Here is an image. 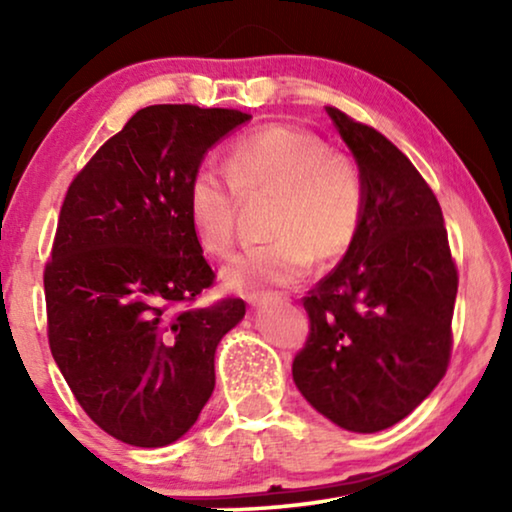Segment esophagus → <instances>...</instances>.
<instances>
[{
    "label": "esophagus",
    "instance_id": "34e87169",
    "mask_svg": "<svg viewBox=\"0 0 512 512\" xmlns=\"http://www.w3.org/2000/svg\"><path fill=\"white\" fill-rule=\"evenodd\" d=\"M249 300H251V303H258V300H261V296H251Z\"/></svg>",
    "mask_w": 512,
    "mask_h": 512
}]
</instances>
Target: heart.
<instances>
[{
  "instance_id": "1",
  "label": "heart",
  "mask_w": 512,
  "mask_h": 512,
  "mask_svg": "<svg viewBox=\"0 0 512 512\" xmlns=\"http://www.w3.org/2000/svg\"><path fill=\"white\" fill-rule=\"evenodd\" d=\"M272 195L270 242L247 249L223 268L237 293L286 286L319 263L345 256L361 233L368 186L359 163L331 151L326 139L289 123L263 125L230 146L226 172L200 165L188 181L186 209L202 251L223 258L235 244L240 198Z\"/></svg>"
}]
</instances>
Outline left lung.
<instances>
[{
    "label": "left lung",
    "mask_w": 512,
    "mask_h": 512,
    "mask_svg": "<svg viewBox=\"0 0 512 512\" xmlns=\"http://www.w3.org/2000/svg\"><path fill=\"white\" fill-rule=\"evenodd\" d=\"M368 186L361 233L303 298L310 333L293 382L342 429L408 417L450 366L459 272L443 212L417 167L382 132L328 107Z\"/></svg>",
    "instance_id": "1"
}]
</instances>
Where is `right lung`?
<instances>
[{
	"instance_id": "right-lung-1",
	"label": "right lung",
	"mask_w": 512,
	"mask_h": 512,
	"mask_svg": "<svg viewBox=\"0 0 512 512\" xmlns=\"http://www.w3.org/2000/svg\"><path fill=\"white\" fill-rule=\"evenodd\" d=\"M237 109H139L72 179L44 268L48 345L83 412L123 443L163 447L214 391V352L242 298L195 307L216 282L188 221L207 149Z\"/></svg>"
}]
</instances>
